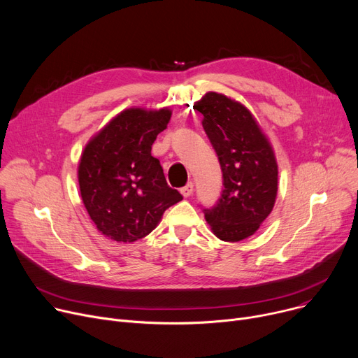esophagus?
Here are the masks:
<instances>
[{"label":"esophagus","instance_id":"esophagus-1","mask_svg":"<svg viewBox=\"0 0 358 358\" xmlns=\"http://www.w3.org/2000/svg\"><path fill=\"white\" fill-rule=\"evenodd\" d=\"M180 194H182L185 198H189L192 194H194V185L187 183L186 186H183V187L180 189Z\"/></svg>","mask_w":358,"mask_h":358}]
</instances>
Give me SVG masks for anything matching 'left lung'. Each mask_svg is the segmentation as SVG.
Wrapping results in <instances>:
<instances>
[{"label":"left lung","instance_id":"1","mask_svg":"<svg viewBox=\"0 0 358 358\" xmlns=\"http://www.w3.org/2000/svg\"><path fill=\"white\" fill-rule=\"evenodd\" d=\"M217 155L224 190L205 219L215 236L239 242L254 235L271 213L278 192L273 149L254 115L242 103L216 92L194 104Z\"/></svg>","mask_w":358,"mask_h":358}]
</instances>
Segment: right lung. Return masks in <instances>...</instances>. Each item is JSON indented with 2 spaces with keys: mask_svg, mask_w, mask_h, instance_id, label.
<instances>
[{
  "mask_svg": "<svg viewBox=\"0 0 358 358\" xmlns=\"http://www.w3.org/2000/svg\"><path fill=\"white\" fill-rule=\"evenodd\" d=\"M172 110L130 107L99 130L81 153L78 186L97 231L116 242L149 235L183 196L168 186L152 145Z\"/></svg>",
  "mask_w": 358,
  "mask_h": 358,
  "instance_id": "add662e5",
  "label": "right lung"
}]
</instances>
